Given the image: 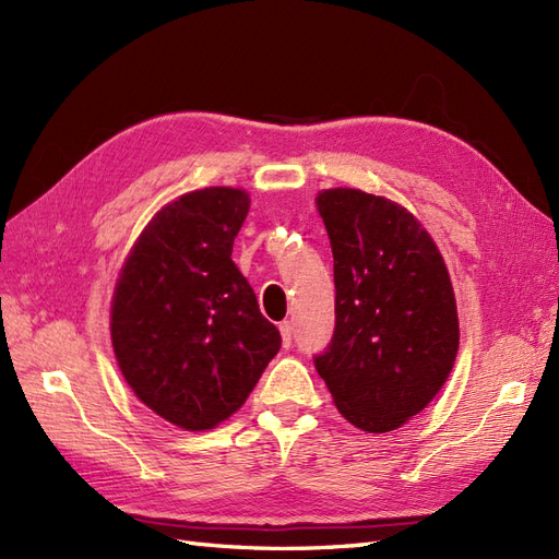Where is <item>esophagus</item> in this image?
<instances>
[{"label":"esophagus","mask_w":559,"mask_h":559,"mask_svg":"<svg viewBox=\"0 0 559 559\" xmlns=\"http://www.w3.org/2000/svg\"><path fill=\"white\" fill-rule=\"evenodd\" d=\"M280 333H282V343H284V347H292V335H294L292 321H282V324H280Z\"/></svg>","instance_id":"obj_1"}]
</instances>
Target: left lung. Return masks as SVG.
Listing matches in <instances>:
<instances>
[{"mask_svg": "<svg viewBox=\"0 0 559 559\" xmlns=\"http://www.w3.org/2000/svg\"><path fill=\"white\" fill-rule=\"evenodd\" d=\"M317 210L333 251L335 329L314 368L354 427L394 431L427 408L460 349L445 261L417 218L382 195L329 189Z\"/></svg>", "mask_w": 559, "mask_h": 559, "instance_id": "1", "label": "left lung"}]
</instances>
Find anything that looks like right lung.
<instances>
[{"instance_id": "1", "label": "right lung", "mask_w": 559, "mask_h": 559, "mask_svg": "<svg viewBox=\"0 0 559 559\" xmlns=\"http://www.w3.org/2000/svg\"><path fill=\"white\" fill-rule=\"evenodd\" d=\"M247 212L249 195L228 186L167 202L116 282L118 368L146 408L186 431L238 411L282 345L230 259Z\"/></svg>"}]
</instances>
